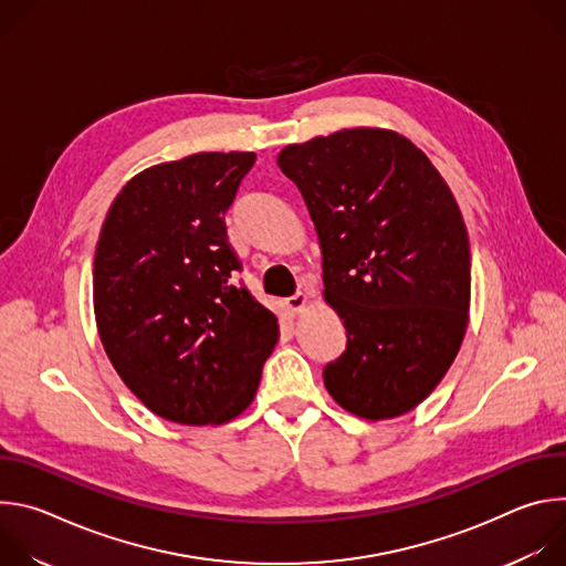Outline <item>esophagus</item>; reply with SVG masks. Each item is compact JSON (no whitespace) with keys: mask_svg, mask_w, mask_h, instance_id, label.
<instances>
[{"mask_svg":"<svg viewBox=\"0 0 566 566\" xmlns=\"http://www.w3.org/2000/svg\"><path fill=\"white\" fill-rule=\"evenodd\" d=\"M304 302H306V295H304V293H295V295L286 297V308H289V313H291V315H297V313L302 311Z\"/></svg>","mask_w":566,"mask_h":566,"instance_id":"34e87169","label":"esophagus"}]
</instances>
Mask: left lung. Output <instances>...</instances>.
<instances>
[{
	"mask_svg": "<svg viewBox=\"0 0 566 566\" xmlns=\"http://www.w3.org/2000/svg\"><path fill=\"white\" fill-rule=\"evenodd\" d=\"M277 166L315 223L325 300L347 332L325 387L363 419L410 412L468 327L470 247L448 184L406 136L371 127L289 145Z\"/></svg>",
	"mask_w": 566,
	"mask_h": 566,
	"instance_id": "1",
	"label": "left lung"
}]
</instances>
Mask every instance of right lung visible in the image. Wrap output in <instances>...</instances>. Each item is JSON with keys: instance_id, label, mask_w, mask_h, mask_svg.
I'll return each instance as SVG.
<instances>
[{"instance_id": "obj_1", "label": "right lung", "mask_w": 566, "mask_h": 566, "mask_svg": "<svg viewBox=\"0 0 566 566\" xmlns=\"http://www.w3.org/2000/svg\"><path fill=\"white\" fill-rule=\"evenodd\" d=\"M253 151H201L136 175L114 199L94 258L103 347L123 382L175 423L244 412L280 338L277 317L237 282L223 214Z\"/></svg>"}]
</instances>
